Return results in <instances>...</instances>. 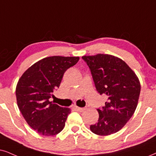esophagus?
Masks as SVG:
<instances>
[{
    "instance_id": "1",
    "label": "esophagus",
    "mask_w": 156,
    "mask_h": 156,
    "mask_svg": "<svg viewBox=\"0 0 156 156\" xmlns=\"http://www.w3.org/2000/svg\"><path fill=\"white\" fill-rule=\"evenodd\" d=\"M76 109L77 111L82 112H84L85 110H86V109H87V108H86V107H84V108H81V107H78V106H76Z\"/></svg>"
}]
</instances>
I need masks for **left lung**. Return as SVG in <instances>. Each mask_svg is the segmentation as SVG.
Masks as SVG:
<instances>
[{"label": "left lung", "instance_id": "1", "mask_svg": "<svg viewBox=\"0 0 156 156\" xmlns=\"http://www.w3.org/2000/svg\"><path fill=\"white\" fill-rule=\"evenodd\" d=\"M90 69L96 89L107 96L105 106L97 109L98 122L92 133L109 135L117 133L133 115L138 102L140 83L132 69L121 59L110 55L83 56Z\"/></svg>", "mask_w": 156, "mask_h": 156}]
</instances>
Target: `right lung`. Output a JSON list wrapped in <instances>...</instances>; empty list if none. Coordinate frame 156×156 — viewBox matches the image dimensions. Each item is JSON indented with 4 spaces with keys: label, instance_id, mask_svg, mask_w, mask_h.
I'll use <instances>...</instances> for the list:
<instances>
[{
    "label": "right lung",
    "instance_id": "obj_1",
    "mask_svg": "<svg viewBox=\"0 0 156 156\" xmlns=\"http://www.w3.org/2000/svg\"><path fill=\"white\" fill-rule=\"evenodd\" d=\"M78 60V57L44 58L27 69L18 82L19 109L28 125L41 135L54 136L63 129L71 111L50 101V98L60 87L65 72Z\"/></svg>",
    "mask_w": 156,
    "mask_h": 156
}]
</instances>
